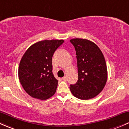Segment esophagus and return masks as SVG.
<instances>
[{"label": "esophagus", "mask_w": 129, "mask_h": 129, "mask_svg": "<svg viewBox=\"0 0 129 129\" xmlns=\"http://www.w3.org/2000/svg\"><path fill=\"white\" fill-rule=\"evenodd\" d=\"M62 79H63V81H66L67 80V78H66V76H64L63 78H62Z\"/></svg>", "instance_id": "1"}]
</instances>
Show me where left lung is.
I'll list each match as a JSON object with an SVG mask.
<instances>
[{
	"label": "left lung",
	"instance_id": "obj_1",
	"mask_svg": "<svg viewBox=\"0 0 129 129\" xmlns=\"http://www.w3.org/2000/svg\"><path fill=\"white\" fill-rule=\"evenodd\" d=\"M70 42L76 52L78 72V81L70 85V91L78 99H92L103 91L107 82L104 56L97 45L91 41L73 38Z\"/></svg>",
	"mask_w": 129,
	"mask_h": 129
}]
</instances>
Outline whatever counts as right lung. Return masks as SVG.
<instances>
[{
    "instance_id": "1",
    "label": "right lung",
    "mask_w": 129,
    "mask_h": 129,
    "mask_svg": "<svg viewBox=\"0 0 129 129\" xmlns=\"http://www.w3.org/2000/svg\"><path fill=\"white\" fill-rule=\"evenodd\" d=\"M63 40H43L32 45L20 62L18 78L26 92L32 98L46 100L54 95L58 81L53 74L52 57Z\"/></svg>"
}]
</instances>
